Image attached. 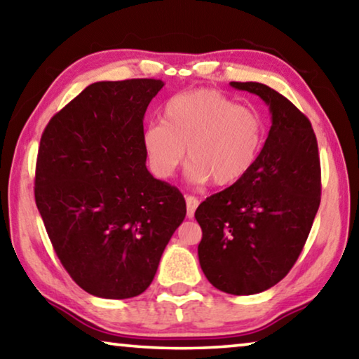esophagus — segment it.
Returning <instances> with one entry per match:
<instances>
[{
    "instance_id": "obj_1",
    "label": "esophagus",
    "mask_w": 359,
    "mask_h": 359,
    "mask_svg": "<svg viewBox=\"0 0 359 359\" xmlns=\"http://www.w3.org/2000/svg\"><path fill=\"white\" fill-rule=\"evenodd\" d=\"M198 207V198L194 196H186V208H187V218H194L196 208Z\"/></svg>"
}]
</instances>
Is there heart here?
<instances>
[{"instance_id":"obj_1","label":"heart","mask_w":359,"mask_h":359,"mask_svg":"<svg viewBox=\"0 0 359 359\" xmlns=\"http://www.w3.org/2000/svg\"><path fill=\"white\" fill-rule=\"evenodd\" d=\"M161 122L144 128L141 143L152 173L162 180L183 163L187 148L189 181L232 186L255 165L266 138L259 111L238 107L215 89L176 93L163 104Z\"/></svg>"}]
</instances>
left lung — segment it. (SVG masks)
<instances>
[{
	"instance_id": "left-lung-1",
	"label": "left lung",
	"mask_w": 359,
	"mask_h": 359,
	"mask_svg": "<svg viewBox=\"0 0 359 359\" xmlns=\"http://www.w3.org/2000/svg\"><path fill=\"white\" fill-rule=\"evenodd\" d=\"M269 104L272 127L246 176L198 205L205 277L235 296L262 292L294 266L321 201L318 143L307 116L261 82H231Z\"/></svg>"
}]
</instances>
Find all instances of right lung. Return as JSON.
<instances>
[{
	"mask_svg": "<svg viewBox=\"0 0 359 359\" xmlns=\"http://www.w3.org/2000/svg\"><path fill=\"white\" fill-rule=\"evenodd\" d=\"M162 87L161 79L93 82L41 137L34 201L62 266L92 296L146 291L186 216L183 194L148 172L141 143Z\"/></svg>",
	"mask_w": 359,
	"mask_h": 359,
	"instance_id": "obj_1",
	"label": "right lung"
}]
</instances>
